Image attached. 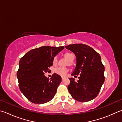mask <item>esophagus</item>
I'll list each match as a JSON object with an SVG mask.
<instances>
[{"label": "esophagus", "mask_w": 122, "mask_h": 122, "mask_svg": "<svg viewBox=\"0 0 122 122\" xmlns=\"http://www.w3.org/2000/svg\"><path fill=\"white\" fill-rule=\"evenodd\" d=\"M65 79V77H62V81H63Z\"/></svg>", "instance_id": "esophagus-1"}]
</instances>
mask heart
I'll use <instances>...</instances> for the list:
<instances>
[{
    "label": "heart",
    "instance_id": "obj_1",
    "mask_svg": "<svg viewBox=\"0 0 122 122\" xmlns=\"http://www.w3.org/2000/svg\"><path fill=\"white\" fill-rule=\"evenodd\" d=\"M65 56L66 58L68 59L69 61H73L74 60L75 56L74 55L70 52H67L65 54ZM53 62L54 64H55L57 62V57L55 56L53 58ZM68 72V69L67 68H62V67H59L55 69V72L57 74L60 75L61 76H65Z\"/></svg>",
    "mask_w": 122,
    "mask_h": 122
}]
</instances>
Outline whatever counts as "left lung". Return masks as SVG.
<instances>
[{"instance_id": "1", "label": "left lung", "mask_w": 122, "mask_h": 122, "mask_svg": "<svg viewBox=\"0 0 122 122\" xmlns=\"http://www.w3.org/2000/svg\"><path fill=\"white\" fill-rule=\"evenodd\" d=\"M76 57V66L72 76L79 75L77 82L70 78L68 89L71 96L79 102H87L96 98L105 81V67L100 54L90 46L75 44L65 46Z\"/></svg>"}]
</instances>
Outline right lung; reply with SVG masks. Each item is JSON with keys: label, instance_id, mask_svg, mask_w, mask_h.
Listing matches in <instances>:
<instances>
[{"label": "right lung", "instance_id": "obj_1", "mask_svg": "<svg viewBox=\"0 0 122 122\" xmlns=\"http://www.w3.org/2000/svg\"><path fill=\"white\" fill-rule=\"evenodd\" d=\"M64 47L42 46L30 50L20 60L17 72L19 88L31 102L43 104L54 98L61 77L55 73L49 79L44 74L48 71L53 58Z\"/></svg>", "mask_w": 122, "mask_h": 122}]
</instances>
